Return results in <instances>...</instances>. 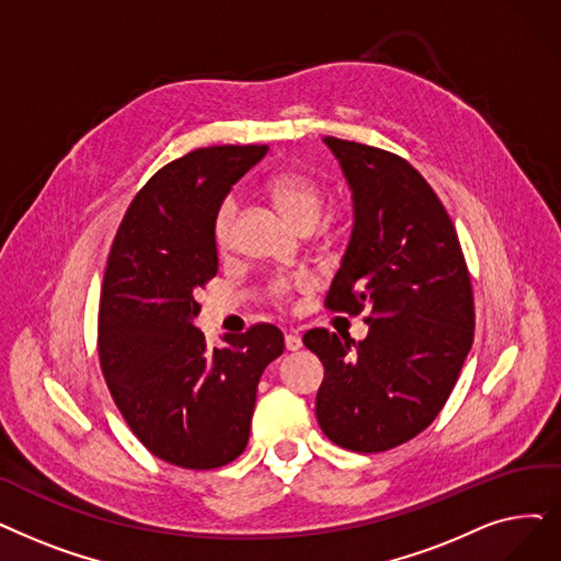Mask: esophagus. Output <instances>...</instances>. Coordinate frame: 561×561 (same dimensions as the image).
I'll list each match as a JSON object with an SVG mask.
<instances>
[{"mask_svg": "<svg viewBox=\"0 0 561 561\" xmlns=\"http://www.w3.org/2000/svg\"><path fill=\"white\" fill-rule=\"evenodd\" d=\"M284 344H286V351L296 353V351L302 348V339H300L296 332H288V334L284 336Z\"/></svg>", "mask_w": 561, "mask_h": 561, "instance_id": "obj_1", "label": "esophagus"}]
</instances>
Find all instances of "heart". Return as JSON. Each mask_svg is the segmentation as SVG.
Returning a JSON list of instances; mask_svg holds the SVG:
<instances>
[{"label": "heart", "instance_id": "heart-1", "mask_svg": "<svg viewBox=\"0 0 561 561\" xmlns=\"http://www.w3.org/2000/svg\"><path fill=\"white\" fill-rule=\"evenodd\" d=\"M263 194L271 199L286 220L300 231H309L323 213L325 192L323 185L316 181L311 174L300 172V169H279L263 181ZM233 217H236V204L233 199H227L217 208L213 217V240L217 250H227L231 245L233 236ZM298 288L296 282L286 277H277L267 286V296L275 302H284L294 290Z\"/></svg>", "mask_w": 561, "mask_h": 561}]
</instances>
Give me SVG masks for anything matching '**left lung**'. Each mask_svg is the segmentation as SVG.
I'll list each match as a JSON object with an SVG mask.
<instances>
[{
  "label": "left lung",
  "mask_w": 561,
  "mask_h": 561,
  "mask_svg": "<svg viewBox=\"0 0 561 561\" xmlns=\"http://www.w3.org/2000/svg\"><path fill=\"white\" fill-rule=\"evenodd\" d=\"M353 190L355 222L325 307L367 313L362 341L325 328L302 341L325 378L316 417L339 447L394 449L445 408L474 339V298L456 229L426 179L397 153L325 137Z\"/></svg>",
  "instance_id": "8db88e82"
}]
</instances>
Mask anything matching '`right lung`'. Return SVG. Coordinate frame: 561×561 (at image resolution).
Listing matches in <instances>:
<instances>
[{"label":"right lung","instance_id":"add662e5","mask_svg":"<svg viewBox=\"0 0 561 561\" xmlns=\"http://www.w3.org/2000/svg\"><path fill=\"white\" fill-rule=\"evenodd\" d=\"M265 144L208 146L164 164L128 206L107 256L99 357L137 440L185 470H215L248 447L256 387L284 334L256 323L210 348L194 316L217 275L213 217Z\"/></svg>","mask_w":561,"mask_h":561}]
</instances>
